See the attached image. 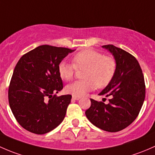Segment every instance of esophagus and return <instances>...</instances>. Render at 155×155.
<instances>
[{
  "mask_svg": "<svg viewBox=\"0 0 155 155\" xmlns=\"http://www.w3.org/2000/svg\"><path fill=\"white\" fill-rule=\"evenodd\" d=\"M72 99L73 100H79L80 99V97H77V96H74V95H73V96H72Z\"/></svg>",
  "mask_w": 155,
  "mask_h": 155,
  "instance_id": "1",
  "label": "esophagus"
}]
</instances>
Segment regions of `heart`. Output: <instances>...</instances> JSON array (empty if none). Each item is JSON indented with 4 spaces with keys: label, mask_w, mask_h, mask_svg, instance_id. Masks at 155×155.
I'll return each instance as SVG.
<instances>
[{
    "label": "heart",
    "mask_w": 155,
    "mask_h": 155,
    "mask_svg": "<svg viewBox=\"0 0 155 155\" xmlns=\"http://www.w3.org/2000/svg\"><path fill=\"white\" fill-rule=\"evenodd\" d=\"M72 63L61 61L58 65V73L62 79L70 81L77 69H85L83 73L84 80L76 81L66 86L68 93L81 97L87 92L107 87L113 81L117 63L114 57L104 56L101 52L92 49L81 51L72 57Z\"/></svg>",
    "instance_id": "b5f03b06"
}]
</instances>
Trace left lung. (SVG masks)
<instances>
[{"mask_svg":"<svg viewBox=\"0 0 155 155\" xmlns=\"http://www.w3.org/2000/svg\"><path fill=\"white\" fill-rule=\"evenodd\" d=\"M117 63L116 74L99 95L110 96L109 104L91 98L85 114L89 122L108 132H117L130 125L141 110L146 95V85L141 67L135 57L113 45H103Z\"/></svg>","mask_w":155,"mask_h":155,"instance_id":"obj_1","label":"left lung"}]
</instances>
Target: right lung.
<instances>
[{"label":"right lung","instance_id":"1","mask_svg":"<svg viewBox=\"0 0 155 155\" xmlns=\"http://www.w3.org/2000/svg\"><path fill=\"white\" fill-rule=\"evenodd\" d=\"M72 51L44 45L24 54L17 63L8 98L15 119L25 130L44 134L64 119L71 95H55L63 88L58 65Z\"/></svg>","mask_w":155,"mask_h":155}]
</instances>
